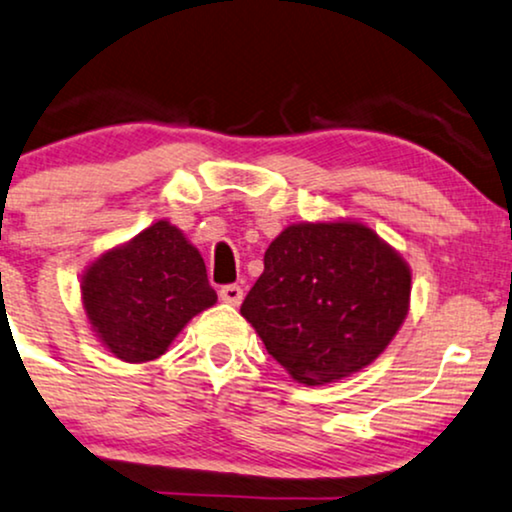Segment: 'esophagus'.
<instances>
[{
  "label": "esophagus",
  "mask_w": 512,
  "mask_h": 512,
  "mask_svg": "<svg viewBox=\"0 0 512 512\" xmlns=\"http://www.w3.org/2000/svg\"><path fill=\"white\" fill-rule=\"evenodd\" d=\"M219 298L229 305H240L243 303V288L238 283H229V286H221Z\"/></svg>",
  "instance_id": "1"
}]
</instances>
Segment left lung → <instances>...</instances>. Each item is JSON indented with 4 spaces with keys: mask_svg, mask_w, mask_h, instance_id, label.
Instances as JSON below:
<instances>
[{
    "mask_svg": "<svg viewBox=\"0 0 512 512\" xmlns=\"http://www.w3.org/2000/svg\"><path fill=\"white\" fill-rule=\"evenodd\" d=\"M410 267L360 221L286 226L240 305L295 381L322 386L384 353L410 310Z\"/></svg>",
    "mask_w": 512,
    "mask_h": 512,
    "instance_id": "obj_1",
    "label": "left lung"
}]
</instances>
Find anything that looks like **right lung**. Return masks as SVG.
<instances>
[{
  "label": "right lung",
  "instance_id": "obj_1",
  "mask_svg": "<svg viewBox=\"0 0 512 512\" xmlns=\"http://www.w3.org/2000/svg\"><path fill=\"white\" fill-rule=\"evenodd\" d=\"M80 295L95 336L123 362L164 355L190 319L217 303L202 255L164 219L97 257Z\"/></svg>",
  "mask_w": 512,
  "mask_h": 512
}]
</instances>
